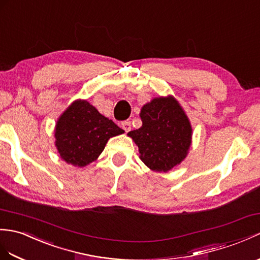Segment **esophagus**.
<instances>
[{
	"label": "esophagus",
	"instance_id": "esophagus-1",
	"mask_svg": "<svg viewBox=\"0 0 260 260\" xmlns=\"http://www.w3.org/2000/svg\"><path fill=\"white\" fill-rule=\"evenodd\" d=\"M120 125H122V128H123L126 133L131 131V122H129V120H123L122 124H120Z\"/></svg>",
	"mask_w": 260,
	"mask_h": 260
}]
</instances>
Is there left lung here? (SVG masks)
<instances>
[{"mask_svg":"<svg viewBox=\"0 0 260 260\" xmlns=\"http://www.w3.org/2000/svg\"><path fill=\"white\" fill-rule=\"evenodd\" d=\"M143 125L128 135L150 170L167 172L178 165L190 146L191 126L174 98L154 99L141 111Z\"/></svg>","mask_w":260,"mask_h":260,"instance_id":"1","label":"left lung"}]
</instances>
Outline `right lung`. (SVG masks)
<instances>
[{
  "mask_svg": "<svg viewBox=\"0 0 260 260\" xmlns=\"http://www.w3.org/2000/svg\"><path fill=\"white\" fill-rule=\"evenodd\" d=\"M124 133L86 101H76L56 124V147L69 164L83 167L99 157L111 137Z\"/></svg>",
  "mask_w": 260,
  "mask_h": 260,
  "instance_id": "add662e5",
  "label": "right lung"
}]
</instances>
